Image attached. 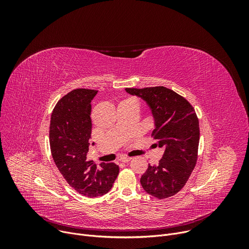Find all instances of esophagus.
Returning a JSON list of instances; mask_svg holds the SVG:
<instances>
[{
  "label": "esophagus",
  "mask_w": 249,
  "mask_h": 249,
  "mask_svg": "<svg viewBox=\"0 0 249 249\" xmlns=\"http://www.w3.org/2000/svg\"><path fill=\"white\" fill-rule=\"evenodd\" d=\"M131 160H132V158H129V157H123V158H121V159H120V161H122V162H124V163H127V162H129Z\"/></svg>",
  "instance_id": "esophagus-1"
}]
</instances>
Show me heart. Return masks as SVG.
Returning <instances> with one entry per match:
<instances>
[{"mask_svg":"<svg viewBox=\"0 0 249 249\" xmlns=\"http://www.w3.org/2000/svg\"><path fill=\"white\" fill-rule=\"evenodd\" d=\"M128 100H133V98H128V99H126V100H124V101H128Z\"/></svg>","mask_w":249,"mask_h":249,"instance_id":"obj_1","label":"heart"}]
</instances>
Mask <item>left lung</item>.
Instances as JSON below:
<instances>
[{"instance_id": "1", "label": "left lung", "mask_w": 249, "mask_h": 249, "mask_svg": "<svg viewBox=\"0 0 249 249\" xmlns=\"http://www.w3.org/2000/svg\"><path fill=\"white\" fill-rule=\"evenodd\" d=\"M132 95L143 98L156 122L152 137L164 153L158 165H150L141 177L144 190L158 199L178 193L186 184L198 158L199 120L190 102L164 87L127 88Z\"/></svg>"}]
</instances>
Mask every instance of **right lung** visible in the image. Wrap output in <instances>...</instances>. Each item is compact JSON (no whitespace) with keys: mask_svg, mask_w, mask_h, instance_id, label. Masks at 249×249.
Returning <instances> with one entry per match:
<instances>
[{"mask_svg":"<svg viewBox=\"0 0 249 249\" xmlns=\"http://www.w3.org/2000/svg\"><path fill=\"white\" fill-rule=\"evenodd\" d=\"M95 89H76L64 95L51 115L49 142L55 164L71 187L87 197L107 193L119 173L114 162L97 167L87 160L91 134V100Z\"/></svg>","mask_w":249,"mask_h":249,"instance_id":"1","label":"right lung"}]
</instances>
